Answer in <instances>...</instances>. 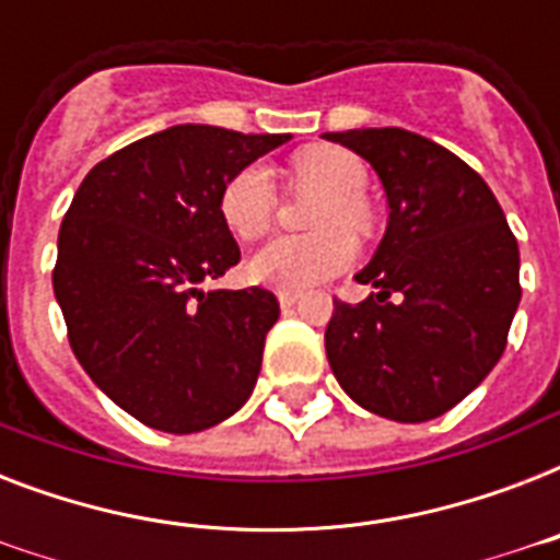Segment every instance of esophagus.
<instances>
[{
  "instance_id": "esophagus-1",
  "label": "esophagus",
  "mask_w": 560,
  "mask_h": 560,
  "mask_svg": "<svg viewBox=\"0 0 560 560\" xmlns=\"http://www.w3.org/2000/svg\"><path fill=\"white\" fill-rule=\"evenodd\" d=\"M296 302H299V293H293V290H281V293H279L281 311H290V307L296 305Z\"/></svg>"
}]
</instances>
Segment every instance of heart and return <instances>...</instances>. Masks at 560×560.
Returning a JSON list of instances; mask_svg holds the SVG:
<instances>
[{"label": "heart", "mask_w": 560, "mask_h": 560, "mask_svg": "<svg viewBox=\"0 0 560 560\" xmlns=\"http://www.w3.org/2000/svg\"><path fill=\"white\" fill-rule=\"evenodd\" d=\"M293 174L302 188L323 194L314 214V229H328L307 237H276L249 258V279L276 290L302 293L351 267L358 246L346 232H366V165L342 148H314L296 156ZM220 218L241 241H258L270 232L276 218V186L261 165L237 171L220 191Z\"/></svg>", "instance_id": "obj_1"}]
</instances>
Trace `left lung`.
Returning a JSON list of instances; mask_svg holds the SVG:
<instances>
[{"label":"left lung","mask_w":560,"mask_h":560,"mask_svg":"<svg viewBox=\"0 0 560 560\" xmlns=\"http://www.w3.org/2000/svg\"><path fill=\"white\" fill-rule=\"evenodd\" d=\"M369 162L389 220L354 276L374 293L334 302L325 351L354 404L392 421L444 416L503 358L521 305V249L477 171L400 127L325 133Z\"/></svg>","instance_id":"8db88e82"}]
</instances>
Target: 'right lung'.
<instances>
[{"label": "right lung", "instance_id": "add662e5", "mask_svg": "<svg viewBox=\"0 0 560 560\" xmlns=\"http://www.w3.org/2000/svg\"><path fill=\"white\" fill-rule=\"evenodd\" d=\"M284 142L290 133L168 127L98 162L66 211L51 281L74 358L153 430L200 433L253 395L279 302L202 281L241 261L220 191Z\"/></svg>", "mask_w": 560, "mask_h": 560}]
</instances>
